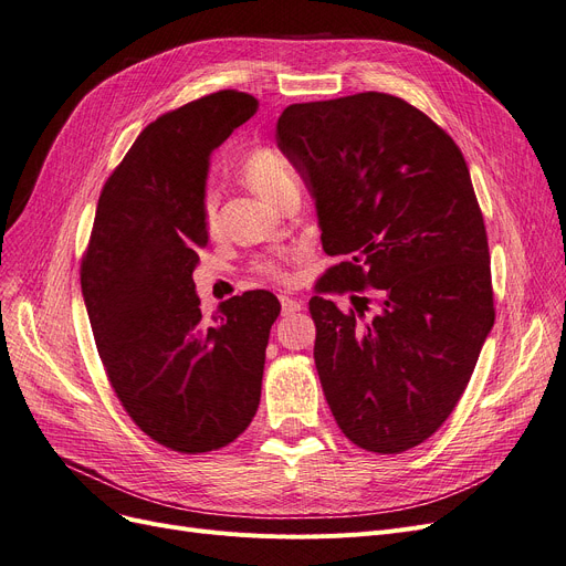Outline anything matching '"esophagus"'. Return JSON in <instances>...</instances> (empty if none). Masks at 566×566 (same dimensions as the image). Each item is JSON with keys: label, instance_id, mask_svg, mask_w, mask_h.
<instances>
[{"label": "esophagus", "instance_id": "1", "mask_svg": "<svg viewBox=\"0 0 566 566\" xmlns=\"http://www.w3.org/2000/svg\"><path fill=\"white\" fill-rule=\"evenodd\" d=\"M279 300H281V308H283V313H285V315L304 308V302H300V300H292V297H287V295H281Z\"/></svg>", "mask_w": 566, "mask_h": 566}]
</instances>
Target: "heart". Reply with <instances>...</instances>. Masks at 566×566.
I'll return each mask as SVG.
<instances>
[{"label":"heart","instance_id":"1","mask_svg":"<svg viewBox=\"0 0 566 566\" xmlns=\"http://www.w3.org/2000/svg\"><path fill=\"white\" fill-rule=\"evenodd\" d=\"M241 171H243L245 184L251 186L260 197H264L269 201H274L285 186L295 184V176H292L287 163L274 150L251 153L245 157ZM205 222H207L209 230H216V224H218V195L213 190H209L207 197H205ZM258 269L266 276H274V279L283 276V269H281L279 260H271V258L262 260V262H258Z\"/></svg>","mask_w":566,"mask_h":566}]
</instances>
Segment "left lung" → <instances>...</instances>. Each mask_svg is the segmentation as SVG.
<instances>
[{"mask_svg": "<svg viewBox=\"0 0 566 566\" xmlns=\"http://www.w3.org/2000/svg\"><path fill=\"white\" fill-rule=\"evenodd\" d=\"M276 144L308 188L327 269L308 311L342 432L401 453L453 413L494 325L483 213L455 142L386 93L290 104ZM344 314L325 291H364Z\"/></svg>", "mask_w": 566, "mask_h": 566, "instance_id": "8db88e82", "label": "left lung"}]
</instances>
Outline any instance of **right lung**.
<instances>
[{"label": "right lung", "instance_id": "right-lung-1", "mask_svg": "<svg viewBox=\"0 0 566 566\" xmlns=\"http://www.w3.org/2000/svg\"><path fill=\"white\" fill-rule=\"evenodd\" d=\"M220 90L150 123L99 195L81 290L102 365L129 418L178 453H209L251 424L269 329L266 290L222 302L201 321L192 271L207 245L211 153L258 111Z\"/></svg>", "mask_w": 566, "mask_h": 566}]
</instances>
